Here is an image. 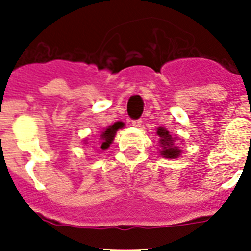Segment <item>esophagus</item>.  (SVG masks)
<instances>
[{
	"label": "esophagus",
	"instance_id": "34e87169",
	"mask_svg": "<svg viewBox=\"0 0 251 251\" xmlns=\"http://www.w3.org/2000/svg\"><path fill=\"white\" fill-rule=\"evenodd\" d=\"M132 124L134 126V127H141L142 126V119H134V121L132 122Z\"/></svg>",
	"mask_w": 251,
	"mask_h": 251
}]
</instances>
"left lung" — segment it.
<instances>
[{
    "mask_svg": "<svg viewBox=\"0 0 251 251\" xmlns=\"http://www.w3.org/2000/svg\"><path fill=\"white\" fill-rule=\"evenodd\" d=\"M157 134L159 137V142H161L162 151L161 154L166 158H177L179 156V148H177L176 146H174L175 139L171 137L170 132L165 128H158L157 129Z\"/></svg>",
    "mask_w": 251,
    "mask_h": 251,
    "instance_id": "left-lung-1",
    "label": "left lung"
}]
</instances>
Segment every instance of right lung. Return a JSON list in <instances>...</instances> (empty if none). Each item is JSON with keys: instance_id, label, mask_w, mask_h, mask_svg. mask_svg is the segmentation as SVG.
<instances>
[{"instance_id": "add662e5", "label": "right lung", "mask_w": 251, "mask_h": 251, "mask_svg": "<svg viewBox=\"0 0 251 251\" xmlns=\"http://www.w3.org/2000/svg\"><path fill=\"white\" fill-rule=\"evenodd\" d=\"M122 127H123V123H122V122H117V123L110 126L109 128H106V129L101 133V150H106V148L109 147L110 143H112L113 139H114L115 132Z\"/></svg>"}]
</instances>
